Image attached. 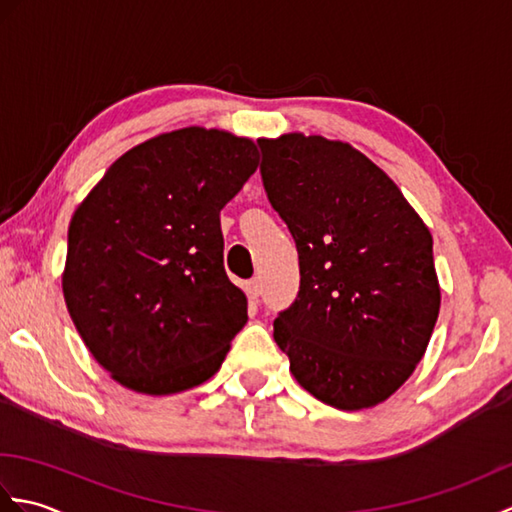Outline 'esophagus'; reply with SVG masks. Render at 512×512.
Returning <instances> with one entry per match:
<instances>
[{"label":"esophagus","mask_w":512,"mask_h":512,"mask_svg":"<svg viewBox=\"0 0 512 512\" xmlns=\"http://www.w3.org/2000/svg\"><path fill=\"white\" fill-rule=\"evenodd\" d=\"M244 290H246V295H248V299H257L259 295H262V286H259V281L257 279H248V281H244Z\"/></svg>","instance_id":"34e87169"}]
</instances>
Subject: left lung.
<instances>
[{
    "instance_id": "obj_1",
    "label": "left lung",
    "mask_w": 512,
    "mask_h": 512,
    "mask_svg": "<svg viewBox=\"0 0 512 512\" xmlns=\"http://www.w3.org/2000/svg\"><path fill=\"white\" fill-rule=\"evenodd\" d=\"M257 143L301 273L275 341L314 398L374 407L413 374L436 328L433 237L396 182L350 143L299 132Z\"/></svg>"
}]
</instances>
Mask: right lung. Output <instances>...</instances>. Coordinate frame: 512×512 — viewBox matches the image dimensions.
Returning <instances> with one entry per match:
<instances>
[{"label":"right lung","mask_w":512,"mask_h":512,"mask_svg":"<svg viewBox=\"0 0 512 512\" xmlns=\"http://www.w3.org/2000/svg\"><path fill=\"white\" fill-rule=\"evenodd\" d=\"M257 165L250 138L182 127L125 151L76 206L65 306L116 383L169 396L222 367L248 301L226 277L220 211Z\"/></svg>","instance_id":"add662e5"}]
</instances>
